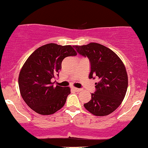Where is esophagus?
I'll list each match as a JSON object with an SVG mask.
<instances>
[{
    "label": "esophagus",
    "instance_id": "esophagus-1",
    "mask_svg": "<svg viewBox=\"0 0 148 148\" xmlns=\"http://www.w3.org/2000/svg\"><path fill=\"white\" fill-rule=\"evenodd\" d=\"M75 91V92H80V91H82V89H79V88H76V87H73L72 88Z\"/></svg>",
    "mask_w": 148,
    "mask_h": 148
}]
</instances>
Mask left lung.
<instances>
[{
  "label": "left lung",
  "instance_id": "left-lung-1",
  "mask_svg": "<svg viewBox=\"0 0 148 148\" xmlns=\"http://www.w3.org/2000/svg\"><path fill=\"white\" fill-rule=\"evenodd\" d=\"M73 47L79 55L89 59V78L99 79L84 108L96 116L112 113L122 103L127 90L128 76L123 62L113 51L99 43Z\"/></svg>",
  "mask_w": 148,
  "mask_h": 148
}]
</instances>
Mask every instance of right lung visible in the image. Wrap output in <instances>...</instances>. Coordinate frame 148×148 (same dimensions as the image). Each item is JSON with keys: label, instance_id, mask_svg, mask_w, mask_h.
I'll list each match as a JSON object with an SVG mask.
<instances>
[{"label": "right lung", "instance_id": "obj_1", "mask_svg": "<svg viewBox=\"0 0 148 148\" xmlns=\"http://www.w3.org/2000/svg\"><path fill=\"white\" fill-rule=\"evenodd\" d=\"M76 55L71 45L49 43L28 58L19 73V87L21 97L33 110L48 115L64 106L71 94L70 88L54 86L52 79L59 76L64 59Z\"/></svg>", "mask_w": 148, "mask_h": 148}]
</instances>
